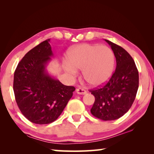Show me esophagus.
I'll return each instance as SVG.
<instances>
[{"instance_id":"1","label":"esophagus","mask_w":154,"mask_h":154,"mask_svg":"<svg viewBox=\"0 0 154 154\" xmlns=\"http://www.w3.org/2000/svg\"><path fill=\"white\" fill-rule=\"evenodd\" d=\"M76 92L78 94H85L87 93L86 91L82 89V88H77L76 90Z\"/></svg>"}]
</instances>
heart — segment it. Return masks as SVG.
<instances>
[{"label": "heart", "instance_id": "heart-1", "mask_svg": "<svg viewBox=\"0 0 154 154\" xmlns=\"http://www.w3.org/2000/svg\"><path fill=\"white\" fill-rule=\"evenodd\" d=\"M68 73L72 77L76 70L82 71L83 79L91 86L105 83L111 76L114 67V54L111 49L98 44L83 43L72 48L69 52Z\"/></svg>", "mask_w": 154, "mask_h": 154}]
</instances>
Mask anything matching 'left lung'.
<instances>
[{
	"mask_svg": "<svg viewBox=\"0 0 154 154\" xmlns=\"http://www.w3.org/2000/svg\"><path fill=\"white\" fill-rule=\"evenodd\" d=\"M116 58V69L104 85L90 90L95 101L91 109L94 116L104 121L119 119L133 103L139 88V72L131 56L122 47L105 39Z\"/></svg>",
	"mask_w": 154,
	"mask_h": 154,
	"instance_id": "left-lung-1",
	"label": "left lung"
}]
</instances>
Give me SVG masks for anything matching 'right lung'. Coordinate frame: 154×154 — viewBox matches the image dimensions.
<instances>
[{
	"instance_id": "1",
	"label": "right lung",
	"mask_w": 154,
	"mask_h": 154,
	"mask_svg": "<svg viewBox=\"0 0 154 154\" xmlns=\"http://www.w3.org/2000/svg\"><path fill=\"white\" fill-rule=\"evenodd\" d=\"M47 39L26 54L14 72L15 100L26 118L36 124H48L60 116L75 90L47 73L45 66L53 56Z\"/></svg>"
}]
</instances>
